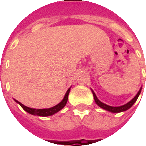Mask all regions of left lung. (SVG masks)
I'll return each mask as SVG.
<instances>
[{
    "instance_id": "1",
    "label": "left lung",
    "mask_w": 146,
    "mask_h": 146,
    "mask_svg": "<svg viewBox=\"0 0 146 146\" xmlns=\"http://www.w3.org/2000/svg\"><path fill=\"white\" fill-rule=\"evenodd\" d=\"M92 94H93V96H94V99H95V102H96V104L98 105L99 107H101L102 109L103 110H106V111H109V112H111V113H121V112H124L126 110H129L130 108L133 105L135 104V102L137 101L138 99V96L140 95V93L141 92V88H140V90L138 91V92L137 93V95H135L134 98H132L130 102H128L127 103H126L125 105H123V106H110L109 105H106L102 102L98 98L97 96L95 95V93L94 92V91L92 89Z\"/></svg>"
}]
</instances>
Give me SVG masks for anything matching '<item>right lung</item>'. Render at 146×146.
Instances as JSON below:
<instances>
[{"label":"right lung","mask_w":146,"mask_h":146,"mask_svg":"<svg viewBox=\"0 0 146 146\" xmlns=\"http://www.w3.org/2000/svg\"><path fill=\"white\" fill-rule=\"evenodd\" d=\"M70 88L67 90L66 95L64 96L63 99L58 103L56 106H54L53 107L49 108V109H39V110H36V109H33V108L27 107L26 106H24L23 104H22L21 102H19L17 100L14 99L15 102H17L18 104L20 105V106L26 112L29 113L30 114H32V115H36V116H52L54 115V113H58V111H60L62 109H63L65 107V106L66 105L67 101H68V96H69V94H70Z\"/></svg>","instance_id":"add662e5"}]
</instances>
